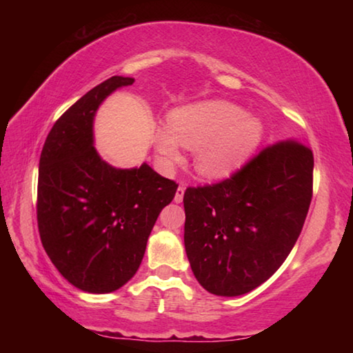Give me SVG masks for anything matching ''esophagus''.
Returning a JSON list of instances; mask_svg holds the SVG:
<instances>
[{"label": "esophagus", "instance_id": "esophagus-1", "mask_svg": "<svg viewBox=\"0 0 353 353\" xmlns=\"http://www.w3.org/2000/svg\"><path fill=\"white\" fill-rule=\"evenodd\" d=\"M183 194H185V187H183V185H181V187L177 188L176 196H174V202H176V204H181V202L183 201Z\"/></svg>", "mask_w": 353, "mask_h": 353}]
</instances>
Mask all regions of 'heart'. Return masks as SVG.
I'll return each instance as SVG.
<instances>
[{
	"label": "heart",
	"mask_w": 353,
	"mask_h": 353,
	"mask_svg": "<svg viewBox=\"0 0 353 353\" xmlns=\"http://www.w3.org/2000/svg\"><path fill=\"white\" fill-rule=\"evenodd\" d=\"M261 123L244 117V110L227 101L182 107L171 115V128L154 134V146L166 165L182 160V146L199 149L196 170L216 179L234 171L254 151L261 139Z\"/></svg>",
	"instance_id": "obj_1"
}]
</instances>
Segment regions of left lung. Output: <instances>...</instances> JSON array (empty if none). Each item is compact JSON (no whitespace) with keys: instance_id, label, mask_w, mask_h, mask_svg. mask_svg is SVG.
<instances>
[{"instance_id":"obj_1","label":"left lung","mask_w":353,"mask_h":353,"mask_svg":"<svg viewBox=\"0 0 353 353\" xmlns=\"http://www.w3.org/2000/svg\"><path fill=\"white\" fill-rule=\"evenodd\" d=\"M313 165L312 149L280 141L229 179L187 188L183 243L202 288L241 296L282 266L305 223Z\"/></svg>"}]
</instances>
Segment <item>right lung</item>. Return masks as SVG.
<instances>
[{
	"label": "right lung",
	"instance_id": "1",
	"mask_svg": "<svg viewBox=\"0 0 353 353\" xmlns=\"http://www.w3.org/2000/svg\"><path fill=\"white\" fill-rule=\"evenodd\" d=\"M132 77L112 76L57 119L40 154L37 223L57 271L85 292L104 294L135 276L148 238L177 183L151 166L113 168L93 146L101 103Z\"/></svg>",
	"mask_w": 353,
	"mask_h": 353
}]
</instances>
